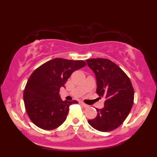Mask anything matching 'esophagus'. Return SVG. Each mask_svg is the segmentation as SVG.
Here are the masks:
<instances>
[{"mask_svg":"<svg viewBox=\"0 0 157 157\" xmlns=\"http://www.w3.org/2000/svg\"><path fill=\"white\" fill-rule=\"evenodd\" d=\"M81 104H82V105L84 107H85V108H87V107H89V106L88 105H86V104H85V103H84V102H81Z\"/></svg>","mask_w":157,"mask_h":157,"instance_id":"obj_1","label":"esophagus"}]
</instances>
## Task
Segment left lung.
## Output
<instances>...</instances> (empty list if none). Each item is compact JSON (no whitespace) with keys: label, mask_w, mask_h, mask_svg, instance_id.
I'll use <instances>...</instances> for the list:
<instances>
[{"label":"left lung","mask_w":157,"mask_h":157,"mask_svg":"<svg viewBox=\"0 0 157 157\" xmlns=\"http://www.w3.org/2000/svg\"><path fill=\"white\" fill-rule=\"evenodd\" d=\"M86 62L96 78L97 94L106 99L104 107L96 109L97 116L88 123L98 131H112L123 123L132 109L134 98L132 82L109 59L96 58L86 59Z\"/></svg>","instance_id":"8db88e82"}]
</instances>
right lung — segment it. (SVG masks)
Returning a JSON list of instances; mask_svg holds the SVG:
<instances>
[{"label":"right lung","instance_id":"1","mask_svg":"<svg viewBox=\"0 0 157 157\" xmlns=\"http://www.w3.org/2000/svg\"><path fill=\"white\" fill-rule=\"evenodd\" d=\"M86 62L55 58L44 63L32 73L25 85L23 100L31 121L45 130L56 129L66 121L69 106L78 101H63L59 90L74 71Z\"/></svg>","mask_w":157,"mask_h":157}]
</instances>
